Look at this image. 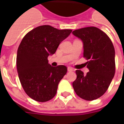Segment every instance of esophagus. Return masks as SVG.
I'll use <instances>...</instances> for the list:
<instances>
[{"mask_svg":"<svg viewBox=\"0 0 124 124\" xmlns=\"http://www.w3.org/2000/svg\"><path fill=\"white\" fill-rule=\"evenodd\" d=\"M68 71H70V72L73 71V68H71V67H68Z\"/></svg>","mask_w":124,"mask_h":124,"instance_id":"1","label":"esophagus"}]
</instances>
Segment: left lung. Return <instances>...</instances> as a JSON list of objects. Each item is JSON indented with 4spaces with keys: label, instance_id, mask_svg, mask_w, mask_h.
Returning a JSON list of instances; mask_svg holds the SVG:
<instances>
[{
    "label": "left lung",
    "instance_id": "8db88e82",
    "mask_svg": "<svg viewBox=\"0 0 124 124\" xmlns=\"http://www.w3.org/2000/svg\"><path fill=\"white\" fill-rule=\"evenodd\" d=\"M73 34L83 42L84 57L89 71L77 70L73 82L76 94L85 100L100 98L106 93L115 73V51L109 37L96 27L75 30Z\"/></svg>",
    "mask_w": 124,
    "mask_h": 124
}]
</instances>
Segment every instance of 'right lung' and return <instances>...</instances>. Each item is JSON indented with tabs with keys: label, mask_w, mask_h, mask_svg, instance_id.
Returning a JSON list of instances; mask_svg holds the SVG:
<instances>
[{
	"label": "right lung",
	"mask_w": 124,
	"mask_h": 124,
	"mask_svg": "<svg viewBox=\"0 0 124 124\" xmlns=\"http://www.w3.org/2000/svg\"><path fill=\"white\" fill-rule=\"evenodd\" d=\"M71 30H58L49 25L37 27L24 36L17 50L16 68L26 93L37 102L52 99L67 73L65 66L53 67L47 57L56 52Z\"/></svg>",
	"instance_id": "add662e5"
}]
</instances>
